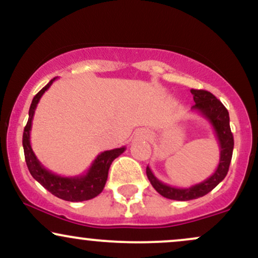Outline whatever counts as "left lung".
Returning <instances> with one entry per match:
<instances>
[{
  "instance_id": "8db88e82",
  "label": "left lung",
  "mask_w": 258,
  "mask_h": 258,
  "mask_svg": "<svg viewBox=\"0 0 258 258\" xmlns=\"http://www.w3.org/2000/svg\"><path fill=\"white\" fill-rule=\"evenodd\" d=\"M195 104L191 106V110L198 111L209 121L214 128L216 137L220 144V162L217 168L209 178L203 182L194 184L189 188H178V186L168 185L162 183L154 176L150 167H147V176L156 191L164 198L171 200L186 201L198 199L216 188L224 177L227 176L229 168L230 160L233 155L234 139L233 133L229 126V112L222 103L212 93L204 90H190Z\"/></svg>"
}]
</instances>
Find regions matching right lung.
I'll use <instances>...</instances> for the list:
<instances>
[{
    "label": "right lung",
    "mask_w": 258,
    "mask_h": 258,
    "mask_svg": "<svg viewBox=\"0 0 258 258\" xmlns=\"http://www.w3.org/2000/svg\"><path fill=\"white\" fill-rule=\"evenodd\" d=\"M55 80H57V78L51 80L42 90L38 92L36 96L34 97V99H32L30 109H29V120L24 128V133H23V148H24L26 165H28L31 176L43 188H46L49 193H52L54 197L59 198V199L74 201V203L93 199L97 195L102 193V190L104 189L106 179H108L109 167H110L111 162L125 152L126 148L121 147L116 148V149L105 150V152L100 153L94 159V161L92 162L87 172L80 174V176L64 177L47 170L41 164L40 160L36 158L34 150H32L30 131L32 119H34L35 110H36L38 102H40L41 97L43 96L44 92L51 87V85Z\"/></svg>",
    "instance_id": "add662e5"
}]
</instances>
